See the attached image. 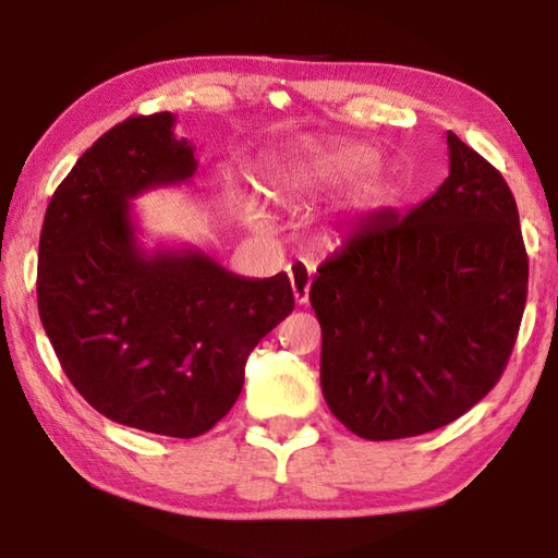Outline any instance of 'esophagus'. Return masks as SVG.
<instances>
[{
    "label": "esophagus",
    "instance_id": "34e87169",
    "mask_svg": "<svg viewBox=\"0 0 558 558\" xmlns=\"http://www.w3.org/2000/svg\"><path fill=\"white\" fill-rule=\"evenodd\" d=\"M288 276H290V286H292V295H295V302L298 305H307L310 286H312L310 263H302V260L290 263Z\"/></svg>",
    "mask_w": 558,
    "mask_h": 558
}]
</instances>
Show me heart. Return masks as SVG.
<instances>
[{"mask_svg":"<svg viewBox=\"0 0 558 558\" xmlns=\"http://www.w3.org/2000/svg\"><path fill=\"white\" fill-rule=\"evenodd\" d=\"M373 148L368 146H341L319 154L300 156L278 163L268 170V182L282 199H298L302 195L319 190L339 187L351 178H356L363 168L371 166ZM395 178L385 166H373L359 187L353 190L347 209L353 215H366L385 207L392 197Z\"/></svg>","mask_w":558,"mask_h":558,"instance_id":"heart-1","label":"heart"}]
</instances>
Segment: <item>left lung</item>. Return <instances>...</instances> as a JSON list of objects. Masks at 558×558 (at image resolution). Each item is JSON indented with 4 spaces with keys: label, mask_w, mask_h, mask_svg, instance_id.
<instances>
[{
    "label": "left lung",
    "mask_w": 558,
    "mask_h": 558,
    "mask_svg": "<svg viewBox=\"0 0 558 558\" xmlns=\"http://www.w3.org/2000/svg\"><path fill=\"white\" fill-rule=\"evenodd\" d=\"M449 178L408 215H376L317 268L322 392L343 427L404 439L493 390L518 339L526 251L505 178L447 134Z\"/></svg>",
    "instance_id": "1"
}]
</instances>
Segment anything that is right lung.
Here are the masks:
<instances>
[{
	"mask_svg": "<svg viewBox=\"0 0 558 558\" xmlns=\"http://www.w3.org/2000/svg\"><path fill=\"white\" fill-rule=\"evenodd\" d=\"M170 111L99 136L46 209L38 314L65 376L111 422L192 439L234 408L244 368L295 307L290 278H244L195 246L144 248L131 199L182 185L195 148Z\"/></svg>",
	"mask_w": 558,
	"mask_h": 558,
	"instance_id": "right-lung-1",
	"label": "right lung"
}]
</instances>
